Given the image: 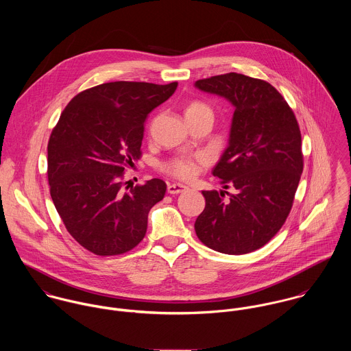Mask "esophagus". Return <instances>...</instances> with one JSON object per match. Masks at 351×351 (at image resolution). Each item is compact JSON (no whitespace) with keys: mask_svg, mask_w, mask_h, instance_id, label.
<instances>
[{"mask_svg":"<svg viewBox=\"0 0 351 351\" xmlns=\"http://www.w3.org/2000/svg\"><path fill=\"white\" fill-rule=\"evenodd\" d=\"M186 189H188V186H185L182 184H169L167 185V192L170 195H178V193H182Z\"/></svg>","mask_w":351,"mask_h":351,"instance_id":"esophagus-1","label":"esophagus"}]
</instances>
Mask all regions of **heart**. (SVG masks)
<instances>
[{
    "instance_id": "b5f03b06",
    "label": "heart",
    "mask_w": 351,
    "mask_h": 351,
    "mask_svg": "<svg viewBox=\"0 0 351 351\" xmlns=\"http://www.w3.org/2000/svg\"><path fill=\"white\" fill-rule=\"evenodd\" d=\"M209 112L212 113L210 108L208 105H205L204 102L200 101H193L186 106L185 110V116L186 114H197V113H205ZM205 162V156L204 155H196V156H184V158H177L171 162H169L165 169L174 177L180 178V180H185L189 181L192 180L196 173H197V167L201 163Z\"/></svg>"
}]
</instances>
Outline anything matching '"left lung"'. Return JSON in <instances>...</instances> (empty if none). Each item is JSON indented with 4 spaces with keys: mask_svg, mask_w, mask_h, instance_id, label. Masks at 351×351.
I'll use <instances>...</instances> for the list:
<instances>
[{
    "mask_svg": "<svg viewBox=\"0 0 351 351\" xmlns=\"http://www.w3.org/2000/svg\"><path fill=\"white\" fill-rule=\"evenodd\" d=\"M195 86L234 106L228 146L212 170L223 188L202 191L195 223L212 250L241 255L265 246L285 223L302 173L301 134L288 102L269 82L238 73L199 80ZM230 197L226 201L223 193Z\"/></svg>",
    "mask_w": 351,
    "mask_h": 351,
    "instance_id": "left-lung-1",
    "label": "left lung"
}]
</instances>
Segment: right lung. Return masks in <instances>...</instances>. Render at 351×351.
Segmentation results:
<instances>
[{"instance_id":"add662e5","label":"right lung","mask_w":351,"mask_h":351,"mask_svg":"<svg viewBox=\"0 0 351 351\" xmlns=\"http://www.w3.org/2000/svg\"><path fill=\"white\" fill-rule=\"evenodd\" d=\"M177 86L108 82L81 92L62 112L47 147L51 199L86 250L119 255L145 238L149 212L163 199L166 184L152 178L124 192L121 178L142 155L149 113Z\"/></svg>"}]
</instances>
